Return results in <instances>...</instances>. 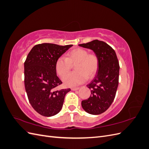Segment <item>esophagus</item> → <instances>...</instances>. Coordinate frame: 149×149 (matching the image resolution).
Wrapping results in <instances>:
<instances>
[{"instance_id": "1", "label": "esophagus", "mask_w": 149, "mask_h": 149, "mask_svg": "<svg viewBox=\"0 0 149 149\" xmlns=\"http://www.w3.org/2000/svg\"><path fill=\"white\" fill-rule=\"evenodd\" d=\"M79 89V88H72L71 90H73V91H76V90H78Z\"/></svg>"}]
</instances>
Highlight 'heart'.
<instances>
[{"mask_svg": "<svg viewBox=\"0 0 149 149\" xmlns=\"http://www.w3.org/2000/svg\"><path fill=\"white\" fill-rule=\"evenodd\" d=\"M75 65L76 72L67 75ZM99 68V59L96 55L89 53L86 49L76 48L67 53V58H58L55 64L57 74L63 79L65 86L74 87L84 83L87 78L94 77Z\"/></svg>", "mask_w": 149, "mask_h": 149, "instance_id": "b5f03b06", "label": "heart"}]
</instances>
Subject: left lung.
<instances>
[{
	"instance_id": "1",
	"label": "left lung",
	"mask_w": 149,
	"mask_h": 149,
	"mask_svg": "<svg viewBox=\"0 0 149 149\" xmlns=\"http://www.w3.org/2000/svg\"><path fill=\"white\" fill-rule=\"evenodd\" d=\"M79 47L91 49L99 59L97 74L87 85L91 94L81 102L84 110L89 114L103 113L113 102L119 84V64L114 49L104 42L94 40Z\"/></svg>"
}]
</instances>
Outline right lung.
I'll return each instance as SVG.
<instances>
[{
	"label": "right lung",
	"mask_w": 149,
	"mask_h": 149,
	"mask_svg": "<svg viewBox=\"0 0 149 149\" xmlns=\"http://www.w3.org/2000/svg\"><path fill=\"white\" fill-rule=\"evenodd\" d=\"M73 45L60 46L42 43L34 46L24 63V83L29 101L42 116L50 117L59 112L65 95L71 89L57 90L62 81L56 75V61Z\"/></svg>",
	"instance_id": "add662e5"
}]
</instances>
